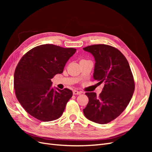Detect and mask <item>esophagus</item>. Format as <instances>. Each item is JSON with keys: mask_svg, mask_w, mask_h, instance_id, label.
Masks as SVG:
<instances>
[{"mask_svg": "<svg viewBox=\"0 0 152 152\" xmlns=\"http://www.w3.org/2000/svg\"><path fill=\"white\" fill-rule=\"evenodd\" d=\"M73 94H75V95H76V94H80L81 93H80V91H78L77 90H74V91H73Z\"/></svg>", "mask_w": 152, "mask_h": 152, "instance_id": "34e87169", "label": "esophagus"}]
</instances>
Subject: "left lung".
Instances as JSON below:
<instances>
[{"label":"left lung","instance_id":"left-lung-1","mask_svg":"<svg viewBox=\"0 0 152 152\" xmlns=\"http://www.w3.org/2000/svg\"><path fill=\"white\" fill-rule=\"evenodd\" d=\"M83 49L94 58L93 79L104 84L99 96L86 93L89 102L83 110L85 117L104 124L118 117L129 103L134 91V82L127 59L117 49L104 44L89 45Z\"/></svg>","mask_w":152,"mask_h":152}]
</instances>
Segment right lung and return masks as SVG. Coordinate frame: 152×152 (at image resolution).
I'll return each instance as SVG.
<instances>
[{"mask_svg": "<svg viewBox=\"0 0 152 152\" xmlns=\"http://www.w3.org/2000/svg\"><path fill=\"white\" fill-rule=\"evenodd\" d=\"M76 49L43 44L30 50L20 59L14 75L18 102L30 115L49 122L60 117L73 95L68 89L53 87L51 79L62 73Z\"/></svg>", "mask_w": 152, "mask_h": 152, "instance_id": "1", "label": "right lung"}]
</instances>
